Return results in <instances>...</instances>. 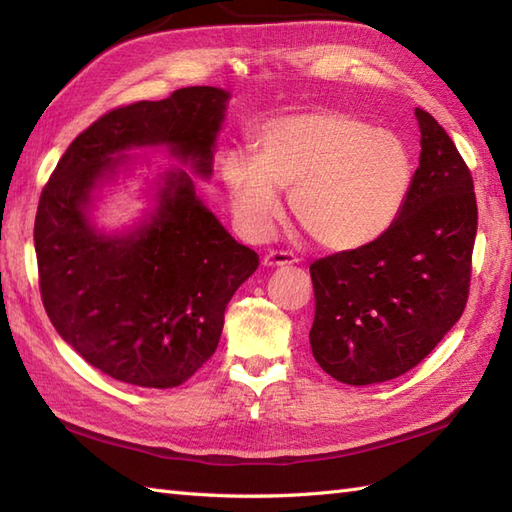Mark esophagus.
I'll return each mask as SVG.
<instances>
[{
    "instance_id": "obj_1",
    "label": "esophagus",
    "mask_w": 512,
    "mask_h": 512,
    "mask_svg": "<svg viewBox=\"0 0 512 512\" xmlns=\"http://www.w3.org/2000/svg\"><path fill=\"white\" fill-rule=\"evenodd\" d=\"M295 262H297L295 255L284 253V250H270V253H266V255H264V259H262V264H264L266 268H281V266H292V264H295Z\"/></svg>"
}]
</instances>
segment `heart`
Wrapping results in <instances>:
<instances>
[{"label": "heart", "instance_id": "obj_1", "mask_svg": "<svg viewBox=\"0 0 512 512\" xmlns=\"http://www.w3.org/2000/svg\"><path fill=\"white\" fill-rule=\"evenodd\" d=\"M222 184L239 228L268 235L279 189L314 242L350 250L374 242L396 220L411 187L405 143L350 112L321 110L279 116L259 129L255 156L231 151Z\"/></svg>", "mask_w": 512, "mask_h": 512}]
</instances>
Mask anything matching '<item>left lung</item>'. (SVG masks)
I'll return each mask as SVG.
<instances>
[{"label":"left lung","instance_id":"left-lung-1","mask_svg":"<svg viewBox=\"0 0 512 512\" xmlns=\"http://www.w3.org/2000/svg\"><path fill=\"white\" fill-rule=\"evenodd\" d=\"M420 165L387 231L361 248L317 259L310 347L345 385L396 378L431 354L462 317L471 284L477 202L449 134L416 107Z\"/></svg>","mask_w":512,"mask_h":512}]
</instances>
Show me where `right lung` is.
<instances>
[{"label": "right lung", "mask_w": 512, "mask_h": 512, "mask_svg": "<svg viewBox=\"0 0 512 512\" xmlns=\"http://www.w3.org/2000/svg\"><path fill=\"white\" fill-rule=\"evenodd\" d=\"M231 92L195 85L162 101L101 116L59 160L35 217L39 288L61 339L121 383L169 389L213 356L224 310L255 273V250L235 242L195 193L209 180ZM165 146L185 166L150 183V206L123 232L93 222L95 200L136 166L132 150Z\"/></svg>", "instance_id": "obj_1"}]
</instances>
